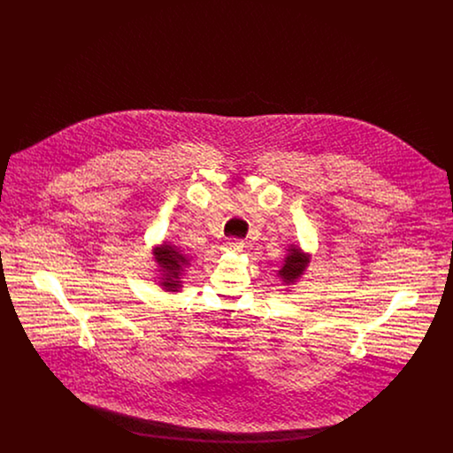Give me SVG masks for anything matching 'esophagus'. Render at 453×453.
Here are the masks:
<instances>
[{"mask_svg":"<svg viewBox=\"0 0 453 453\" xmlns=\"http://www.w3.org/2000/svg\"><path fill=\"white\" fill-rule=\"evenodd\" d=\"M224 251H233V253H241L242 251V242L239 239H229L222 244Z\"/></svg>","mask_w":453,"mask_h":453,"instance_id":"1","label":"esophagus"}]
</instances>
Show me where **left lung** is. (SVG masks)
Masks as SVG:
<instances>
[{
	"instance_id": "left-lung-1",
	"label": "left lung",
	"mask_w": 453,
	"mask_h": 453,
	"mask_svg": "<svg viewBox=\"0 0 453 453\" xmlns=\"http://www.w3.org/2000/svg\"><path fill=\"white\" fill-rule=\"evenodd\" d=\"M309 263H311V255L302 253L299 246H290L287 250V257L283 258V265L277 275L285 285H294L296 281L301 280Z\"/></svg>"
}]
</instances>
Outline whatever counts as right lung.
<instances>
[{"label": "right lung", "mask_w": 453, "mask_h": 453, "mask_svg": "<svg viewBox=\"0 0 453 453\" xmlns=\"http://www.w3.org/2000/svg\"><path fill=\"white\" fill-rule=\"evenodd\" d=\"M152 257L159 268V287L165 292H180L183 287V275H187V268L190 266V257L166 242L154 248Z\"/></svg>", "instance_id": "1"}]
</instances>
